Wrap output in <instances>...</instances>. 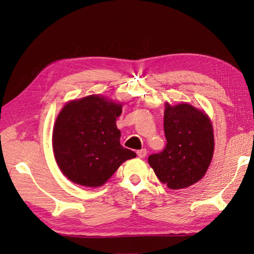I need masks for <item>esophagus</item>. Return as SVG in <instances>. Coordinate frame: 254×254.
<instances>
[{
    "label": "esophagus",
    "instance_id": "esophagus-1",
    "mask_svg": "<svg viewBox=\"0 0 254 254\" xmlns=\"http://www.w3.org/2000/svg\"><path fill=\"white\" fill-rule=\"evenodd\" d=\"M136 155H137V157H139V158L143 159V158H145V157H146V155H147V150H146V149L137 150V151H136Z\"/></svg>",
    "mask_w": 254,
    "mask_h": 254
}]
</instances>
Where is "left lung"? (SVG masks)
Masks as SVG:
<instances>
[{"label": "left lung", "instance_id": "obj_1", "mask_svg": "<svg viewBox=\"0 0 254 254\" xmlns=\"http://www.w3.org/2000/svg\"><path fill=\"white\" fill-rule=\"evenodd\" d=\"M165 148L148 157L158 179L171 190L188 188L200 180L210 166L214 133L207 115L190 104H165Z\"/></svg>", "mask_w": 254, "mask_h": 254}]
</instances>
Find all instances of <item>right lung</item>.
<instances>
[{"label":"right lung","mask_w":254,"mask_h":254,"mask_svg":"<svg viewBox=\"0 0 254 254\" xmlns=\"http://www.w3.org/2000/svg\"><path fill=\"white\" fill-rule=\"evenodd\" d=\"M122 104L99 95L67 103L60 111L53 130L56 162L72 182L88 188L103 186L135 152L120 143L117 118Z\"/></svg>","instance_id":"obj_1"}]
</instances>
